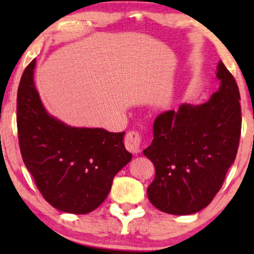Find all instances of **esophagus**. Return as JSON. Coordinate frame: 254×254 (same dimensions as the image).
I'll use <instances>...</instances> for the list:
<instances>
[{
	"mask_svg": "<svg viewBox=\"0 0 254 254\" xmlns=\"http://www.w3.org/2000/svg\"><path fill=\"white\" fill-rule=\"evenodd\" d=\"M125 148L132 154L141 153V145H142V135L138 131H130L125 136Z\"/></svg>",
	"mask_w": 254,
	"mask_h": 254,
	"instance_id": "obj_1",
	"label": "esophagus"
}]
</instances>
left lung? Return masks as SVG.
I'll list each match as a JSON object with an SVG mask.
<instances>
[{
  "instance_id": "obj_1",
  "label": "left lung",
  "mask_w": 254,
  "mask_h": 254,
  "mask_svg": "<svg viewBox=\"0 0 254 254\" xmlns=\"http://www.w3.org/2000/svg\"><path fill=\"white\" fill-rule=\"evenodd\" d=\"M216 76L220 87L206 103L157 116L153 142L143 150L155 167L148 198L167 214L190 215L209 205L237 156L240 93L222 61Z\"/></svg>"
}]
</instances>
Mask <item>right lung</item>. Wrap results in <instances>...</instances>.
I'll return each instance as SVG.
<instances>
[{
	"instance_id": "add662e5",
	"label": "right lung",
	"mask_w": 254,
	"mask_h": 254,
	"mask_svg": "<svg viewBox=\"0 0 254 254\" xmlns=\"http://www.w3.org/2000/svg\"><path fill=\"white\" fill-rule=\"evenodd\" d=\"M36 60L17 89L16 123L22 160L38 190L58 210L88 214L107 197L113 178L130 162L125 132L74 127L44 109L33 81Z\"/></svg>"
}]
</instances>
